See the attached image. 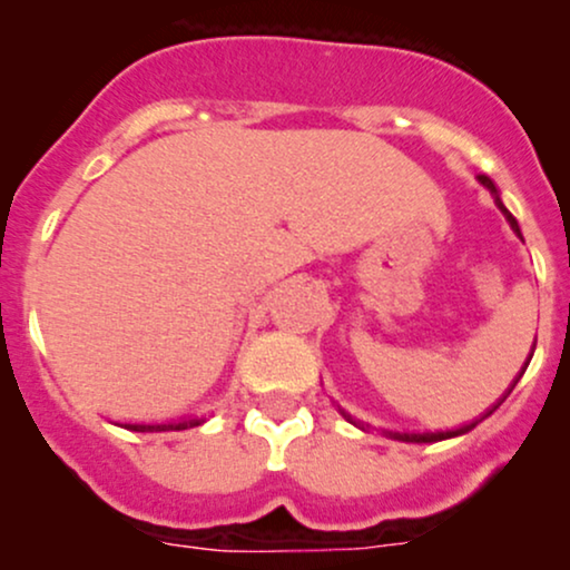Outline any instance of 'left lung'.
Masks as SVG:
<instances>
[{
	"instance_id": "left-lung-1",
	"label": "left lung",
	"mask_w": 570,
	"mask_h": 570,
	"mask_svg": "<svg viewBox=\"0 0 570 570\" xmlns=\"http://www.w3.org/2000/svg\"><path fill=\"white\" fill-rule=\"evenodd\" d=\"M476 178H480V184H482V187H485V189H491L493 200H497V206H499V209H502V215L508 217L510 228H513V232L519 234V237H521L519 220H515V217L510 215V212H508V206L502 204V195H499L497 184H493L491 178H488V176H476ZM532 350H534V347H532ZM530 358H532V355H530ZM527 366H530V361H527ZM521 375H524V370H521ZM521 375H519V377H521ZM510 392H513V386H510ZM493 407H497V405H493ZM493 407H491V411H493ZM491 411H488L485 416H491ZM338 413H342V416L347 419L350 424H355V428H361V430H366V428H370V424H364V422H358V419H353V416H350V413L344 411V407H338ZM485 416H482V419H485ZM482 419H476V422H469V424H463V428H458V430H446V433H396V430H383V433H386L389 439H394V441H405V444H433V441H446V439H455V435H463V433H469V430H474L476 424L482 422Z\"/></svg>"
}]
</instances>
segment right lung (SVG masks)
I'll use <instances>...</instances> for the list:
<instances>
[{"mask_svg": "<svg viewBox=\"0 0 570 570\" xmlns=\"http://www.w3.org/2000/svg\"><path fill=\"white\" fill-rule=\"evenodd\" d=\"M198 419H189V422H178V424H131L129 430H137V433H165V430H187V428H198Z\"/></svg>", "mask_w": 570, "mask_h": 570, "instance_id": "1", "label": "right lung"}]
</instances>
